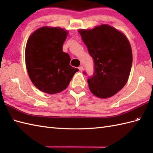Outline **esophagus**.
Returning <instances> with one entry per match:
<instances>
[{
  "label": "esophagus",
  "mask_w": 153,
  "mask_h": 153,
  "mask_svg": "<svg viewBox=\"0 0 153 153\" xmlns=\"http://www.w3.org/2000/svg\"><path fill=\"white\" fill-rule=\"evenodd\" d=\"M78 68H79V70L80 71H82L83 70V66H79Z\"/></svg>",
  "instance_id": "34e87169"
}]
</instances>
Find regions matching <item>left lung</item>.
Returning a JSON list of instances; mask_svg holds the SVG:
<instances>
[{
	"instance_id": "obj_1",
	"label": "left lung",
	"mask_w": 153,
	"mask_h": 153,
	"mask_svg": "<svg viewBox=\"0 0 153 153\" xmlns=\"http://www.w3.org/2000/svg\"><path fill=\"white\" fill-rule=\"evenodd\" d=\"M79 32L94 62L93 74L87 79L90 91L102 99L114 95L124 87L130 74L132 51L129 41L108 25Z\"/></svg>"
}]
</instances>
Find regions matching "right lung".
Returning <instances> with one entry per match:
<instances>
[{"instance_id":"add662e5","label":"right lung","mask_w":153,"mask_h":153,"mask_svg":"<svg viewBox=\"0 0 153 153\" xmlns=\"http://www.w3.org/2000/svg\"><path fill=\"white\" fill-rule=\"evenodd\" d=\"M67 34L62 28L43 27L27 40L25 56L29 76L35 87L46 93L62 91L79 71L70 64V55L62 51Z\"/></svg>"}]
</instances>
